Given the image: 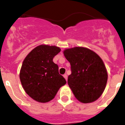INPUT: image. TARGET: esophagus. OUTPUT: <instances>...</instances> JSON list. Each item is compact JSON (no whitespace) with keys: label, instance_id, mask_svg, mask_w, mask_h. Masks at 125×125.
<instances>
[{"label":"esophagus","instance_id":"1","mask_svg":"<svg viewBox=\"0 0 125 125\" xmlns=\"http://www.w3.org/2000/svg\"><path fill=\"white\" fill-rule=\"evenodd\" d=\"M63 76H64V78H65V79L66 80V81H68V76H67V74H64Z\"/></svg>","mask_w":125,"mask_h":125}]
</instances>
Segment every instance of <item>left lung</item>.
Wrapping results in <instances>:
<instances>
[{"mask_svg":"<svg viewBox=\"0 0 125 125\" xmlns=\"http://www.w3.org/2000/svg\"><path fill=\"white\" fill-rule=\"evenodd\" d=\"M70 62L71 74L68 83L74 95L83 103H89L101 96L106 86L108 73L105 65L96 53L83 47L63 51Z\"/></svg>","mask_w":125,"mask_h":125,"instance_id":"obj_1","label":"left lung"}]
</instances>
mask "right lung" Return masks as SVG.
<instances>
[{"mask_svg": "<svg viewBox=\"0 0 125 125\" xmlns=\"http://www.w3.org/2000/svg\"><path fill=\"white\" fill-rule=\"evenodd\" d=\"M60 51L57 46L42 44L32 49L23 61L19 74L22 86L37 102L50 101L66 83L59 74L58 66L52 61Z\"/></svg>", "mask_w": 125, "mask_h": 125, "instance_id": "right-lung-1", "label": "right lung"}]
</instances>
